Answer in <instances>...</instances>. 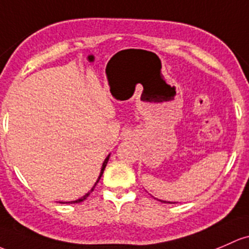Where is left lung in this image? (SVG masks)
Wrapping results in <instances>:
<instances>
[{
    "label": "left lung",
    "mask_w": 249,
    "mask_h": 249,
    "mask_svg": "<svg viewBox=\"0 0 249 249\" xmlns=\"http://www.w3.org/2000/svg\"><path fill=\"white\" fill-rule=\"evenodd\" d=\"M162 203H172V201H166V200H161Z\"/></svg>",
    "instance_id": "obj_1"
}]
</instances>
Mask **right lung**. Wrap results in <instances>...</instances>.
I'll use <instances>...</instances> for the list:
<instances>
[{
	"label": "right lung",
	"mask_w": 249,
	"mask_h": 249,
	"mask_svg": "<svg viewBox=\"0 0 249 249\" xmlns=\"http://www.w3.org/2000/svg\"><path fill=\"white\" fill-rule=\"evenodd\" d=\"M108 159H109V155L107 156L106 159H105V161H104V163H103V167H101V172H100V175H99L98 180H96V182H95V184H94V186L91 187V190L89 191V192H88V193H86V195L83 196L82 198H80V199H77V200H72V201H65V203H64V201H61V203H63V204H75V203H81V201H83V200H85V199H87V198H88V196H89L90 193L93 192V191H94V188H95V186H96V184H98V182H99V180H100V179H101V177H103V173H104V171H105V167H106L107 162H108Z\"/></svg>",
	"instance_id": "add662e5"
}]
</instances>
